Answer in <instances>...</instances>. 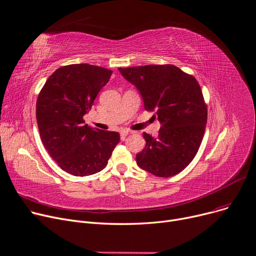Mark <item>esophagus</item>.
<instances>
[{
	"instance_id": "obj_1",
	"label": "esophagus",
	"mask_w": 256,
	"mask_h": 256,
	"mask_svg": "<svg viewBox=\"0 0 256 256\" xmlns=\"http://www.w3.org/2000/svg\"><path fill=\"white\" fill-rule=\"evenodd\" d=\"M130 133V131H128V130H122L120 131V138H122V140H125V138Z\"/></svg>"
}]
</instances>
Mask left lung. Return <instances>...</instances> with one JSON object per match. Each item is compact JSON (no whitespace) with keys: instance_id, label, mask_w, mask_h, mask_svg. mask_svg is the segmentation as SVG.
Masks as SVG:
<instances>
[{"instance_id":"8db88e82","label":"left lung","mask_w":256,"mask_h":256,"mask_svg":"<svg viewBox=\"0 0 256 256\" xmlns=\"http://www.w3.org/2000/svg\"><path fill=\"white\" fill-rule=\"evenodd\" d=\"M118 70L136 85L144 110L155 112L162 125L155 138L144 132L146 147L136 155L138 166L157 177L180 173L196 156L208 122V106L198 81L172 64Z\"/></svg>"}]
</instances>
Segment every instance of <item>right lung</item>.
<instances>
[{"mask_svg": "<svg viewBox=\"0 0 256 256\" xmlns=\"http://www.w3.org/2000/svg\"><path fill=\"white\" fill-rule=\"evenodd\" d=\"M112 74L88 64L64 66L38 94L36 120L42 142L56 164L74 176L102 171L120 142L118 132L94 130L83 120Z\"/></svg>", "mask_w": 256, "mask_h": 256, "instance_id": "obj_1", "label": "right lung"}]
</instances>
